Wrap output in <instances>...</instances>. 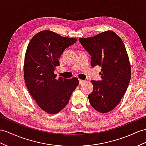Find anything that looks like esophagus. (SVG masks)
Instances as JSON below:
<instances>
[{"instance_id": "obj_1", "label": "esophagus", "mask_w": 146, "mask_h": 146, "mask_svg": "<svg viewBox=\"0 0 146 146\" xmlns=\"http://www.w3.org/2000/svg\"><path fill=\"white\" fill-rule=\"evenodd\" d=\"M84 82V80H81V79H79V83H80V84H83V83Z\"/></svg>"}]
</instances>
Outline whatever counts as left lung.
<instances>
[{"label": "left lung", "instance_id": "8db88e82", "mask_svg": "<svg viewBox=\"0 0 146 146\" xmlns=\"http://www.w3.org/2000/svg\"><path fill=\"white\" fill-rule=\"evenodd\" d=\"M79 40L91 56V66L102 67L101 80L91 81L93 91L88 96L89 103L100 113H107L121 101L130 81L131 70L125 44L112 31Z\"/></svg>", "mask_w": 146, "mask_h": 146}]
</instances>
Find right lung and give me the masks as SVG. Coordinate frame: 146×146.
Wrapping results in <instances>:
<instances>
[{
	"instance_id": "add662e5",
	"label": "right lung",
	"mask_w": 146,
	"mask_h": 146,
	"mask_svg": "<svg viewBox=\"0 0 146 146\" xmlns=\"http://www.w3.org/2000/svg\"><path fill=\"white\" fill-rule=\"evenodd\" d=\"M76 40L44 30L33 36L28 45L23 65L25 83L36 104L48 113L60 111L79 84L77 78H57L54 73L63 51Z\"/></svg>"
}]
</instances>
